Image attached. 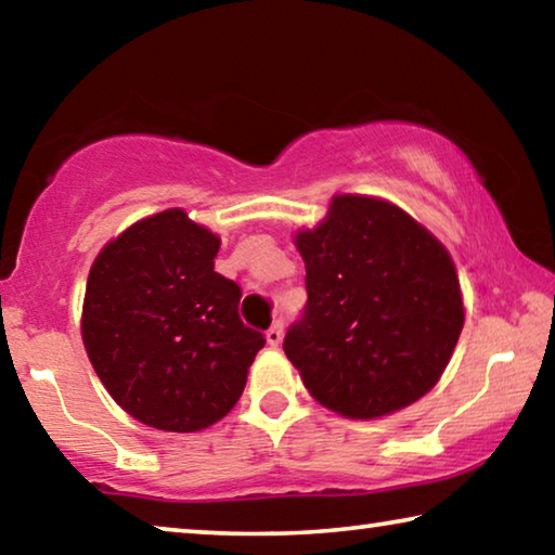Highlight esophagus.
Listing matches in <instances>:
<instances>
[{
  "mask_svg": "<svg viewBox=\"0 0 555 555\" xmlns=\"http://www.w3.org/2000/svg\"><path fill=\"white\" fill-rule=\"evenodd\" d=\"M281 340H284V321H276V323L271 325L269 331H267V343H269L271 347H279Z\"/></svg>",
  "mask_w": 555,
  "mask_h": 555,
  "instance_id": "esophagus-1",
  "label": "esophagus"
}]
</instances>
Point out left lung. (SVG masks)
I'll return each instance as SVG.
<instances>
[{"mask_svg":"<svg viewBox=\"0 0 555 555\" xmlns=\"http://www.w3.org/2000/svg\"><path fill=\"white\" fill-rule=\"evenodd\" d=\"M296 247L308 300L284 352L311 397L347 418H377L434 389L465 321L443 244L397 205L337 195Z\"/></svg>","mask_w":555,"mask_h":555,"instance_id":"1","label":"left lung"}]
</instances>
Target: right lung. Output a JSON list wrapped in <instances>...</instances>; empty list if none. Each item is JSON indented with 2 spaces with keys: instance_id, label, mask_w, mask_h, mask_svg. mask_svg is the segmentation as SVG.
Listing matches in <instances>:
<instances>
[{
  "instance_id": "obj_1",
  "label": "right lung",
  "mask_w": 555,
  "mask_h": 555,
  "mask_svg": "<svg viewBox=\"0 0 555 555\" xmlns=\"http://www.w3.org/2000/svg\"><path fill=\"white\" fill-rule=\"evenodd\" d=\"M218 249L173 208L131 224L90 269L82 343L112 399L146 426H212L267 343L242 323V288L215 271Z\"/></svg>"
}]
</instances>
